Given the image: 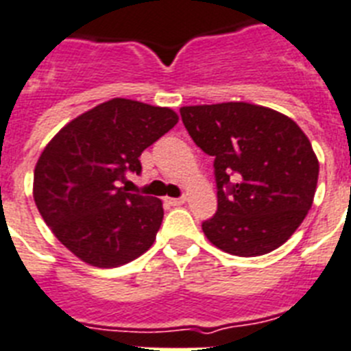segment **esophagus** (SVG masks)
<instances>
[{
    "label": "esophagus",
    "mask_w": 351,
    "mask_h": 351,
    "mask_svg": "<svg viewBox=\"0 0 351 351\" xmlns=\"http://www.w3.org/2000/svg\"><path fill=\"white\" fill-rule=\"evenodd\" d=\"M187 202L185 196H180V198H167V204L173 205V207H178V205H184Z\"/></svg>",
    "instance_id": "obj_1"
}]
</instances>
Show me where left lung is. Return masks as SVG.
I'll use <instances>...</instances> for the list:
<instances>
[{"label": "left lung", "instance_id": "obj_1", "mask_svg": "<svg viewBox=\"0 0 351 351\" xmlns=\"http://www.w3.org/2000/svg\"><path fill=\"white\" fill-rule=\"evenodd\" d=\"M180 115L196 146L215 156L218 210L202 223L207 240L243 258L281 247L314 202L319 162L308 136L249 102L184 106Z\"/></svg>", "mask_w": 351, "mask_h": 351}]
</instances>
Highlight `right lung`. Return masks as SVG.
I'll return each mask as SVG.
<instances>
[{"label": "right lung", "mask_w": 351, "mask_h": 351, "mask_svg": "<svg viewBox=\"0 0 351 351\" xmlns=\"http://www.w3.org/2000/svg\"><path fill=\"white\" fill-rule=\"evenodd\" d=\"M178 122L169 108L111 99L68 122L43 149L34 200L45 223L84 263L111 269L149 249L164 209L153 196L128 193L126 173Z\"/></svg>", "instance_id": "obj_1"}]
</instances>
